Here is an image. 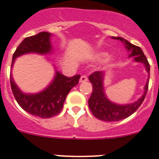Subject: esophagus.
Masks as SVG:
<instances>
[{"mask_svg":"<svg viewBox=\"0 0 159 159\" xmlns=\"http://www.w3.org/2000/svg\"><path fill=\"white\" fill-rule=\"evenodd\" d=\"M88 80V77L86 76V75H82V76L80 77V83H84V82H86V81Z\"/></svg>","mask_w":159,"mask_h":159,"instance_id":"1","label":"esophagus"}]
</instances>
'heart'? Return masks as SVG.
Instances as JSON below:
<instances>
[{
  "label": "heart",
  "instance_id": "heart-1",
  "mask_svg": "<svg viewBox=\"0 0 159 159\" xmlns=\"http://www.w3.org/2000/svg\"><path fill=\"white\" fill-rule=\"evenodd\" d=\"M106 53H103V52H101V53H98V57H105V56H106ZM111 60H112V58H111V57H110V58H107L106 60V63H109V62H111Z\"/></svg>",
  "mask_w": 159,
  "mask_h": 159
}]
</instances>
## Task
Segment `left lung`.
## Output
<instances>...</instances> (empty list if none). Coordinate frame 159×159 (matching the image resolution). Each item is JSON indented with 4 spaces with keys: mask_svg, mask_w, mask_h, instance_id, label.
<instances>
[{
    "mask_svg": "<svg viewBox=\"0 0 159 159\" xmlns=\"http://www.w3.org/2000/svg\"><path fill=\"white\" fill-rule=\"evenodd\" d=\"M113 39L121 40L125 44V48L129 52L128 57H134V60L137 62H142L145 66V70L149 74L150 66L149 61L140 47L131 44L128 40L122 37H114ZM105 73L103 71H95L89 75V79L93 84V93L89 99V106L93 115L96 118L102 121L114 122L119 121L132 115L140 107L144 102L149 86V79L145 85V92L138 101L134 103L127 105H118L113 103L107 99L104 92L103 80Z\"/></svg>",
    "mask_w": 159,
    "mask_h": 159,
    "instance_id": "1",
    "label": "left lung"
}]
</instances>
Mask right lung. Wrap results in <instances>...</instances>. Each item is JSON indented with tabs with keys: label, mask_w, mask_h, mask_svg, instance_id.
<instances>
[{
	"label": "right lung",
	"mask_w": 159,
	"mask_h": 159,
	"mask_svg": "<svg viewBox=\"0 0 159 159\" xmlns=\"http://www.w3.org/2000/svg\"><path fill=\"white\" fill-rule=\"evenodd\" d=\"M51 34L43 31L37 35L25 38L14 52L12 58L11 68L15 58L29 53L47 54L52 51L50 42ZM80 75L66 77L58 71L50 84L44 91L35 94L23 93L14 83L10 73V85L14 98L18 105L31 115L48 119L61 112L66 98L72 88L78 84Z\"/></svg>",
	"instance_id": "1"
}]
</instances>
